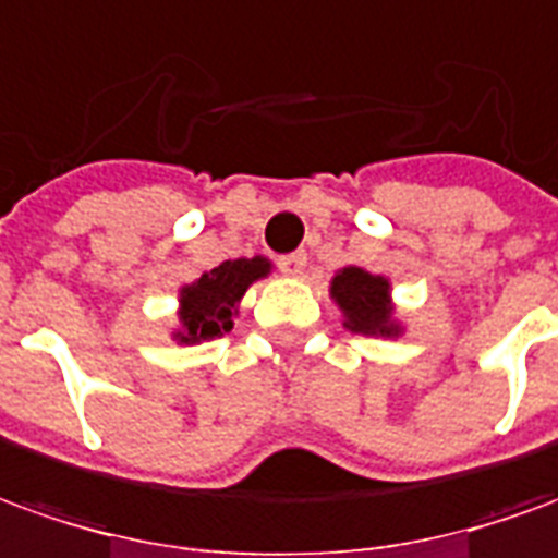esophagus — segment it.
<instances>
[{
  "label": "esophagus",
  "instance_id": "esophagus-1",
  "mask_svg": "<svg viewBox=\"0 0 558 558\" xmlns=\"http://www.w3.org/2000/svg\"><path fill=\"white\" fill-rule=\"evenodd\" d=\"M279 270L286 276H300L306 270V252H291V255H282L279 258Z\"/></svg>",
  "mask_w": 558,
  "mask_h": 558
}]
</instances>
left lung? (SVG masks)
Segmentation results:
<instances>
[{"label":"left lung","instance_id":"obj_1","mask_svg":"<svg viewBox=\"0 0 558 558\" xmlns=\"http://www.w3.org/2000/svg\"><path fill=\"white\" fill-rule=\"evenodd\" d=\"M330 294L339 303V310L345 312V327L354 333H399V324L393 322V306H390V286L385 276H373L361 267H345L333 276Z\"/></svg>","mask_w":558,"mask_h":558}]
</instances>
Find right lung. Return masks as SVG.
Here are the masks:
<instances>
[{
	"label": "right lung",
	"instance_id": "right-lung-1",
	"mask_svg": "<svg viewBox=\"0 0 558 558\" xmlns=\"http://www.w3.org/2000/svg\"><path fill=\"white\" fill-rule=\"evenodd\" d=\"M270 272L267 258H236L222 260L219 267L207 270L197 282L180 291V342H201L216 339L234 327V312L246 288Z\"/></svg>",
	"mask_w": 558,
	"mask_h": 558
}]
</instances>
